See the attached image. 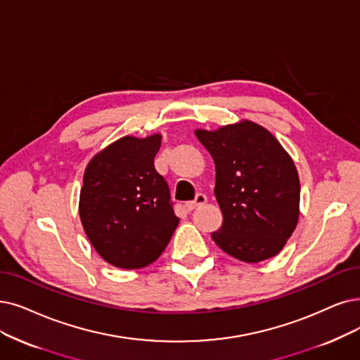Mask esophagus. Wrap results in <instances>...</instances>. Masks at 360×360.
<instances>
[{
    "mask_svg": "<svg viewBox=\"0 0 360 360\" xmlns=\"http://www.w3.org/2000/svg\"><path fill=\"white\" fill-rule=\"evenodd\" d=\"M205 202H207V196L204 193H198L193 200H191V202H186V208H188L189 211H193L196 207L204 205Z\"/></svg>",
    "mask_w": 360,
    "mask_h": 360,
    "instance_id": "34e87169",
    "label": "esophagus"
}]
</instances>
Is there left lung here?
<instances>
[{
	"label": "left lung",
	"mask_w": 360,
	"mask_h": 360,
	"mask_svg": "<svg viewBox=\"0 0 360 360\" xmlns=\"http://www.w3.org/2000/svg\"><path fill=\"white\" fill-rule=\"evenodd\" d=\"M195 134L215 164L214 195L223 224L211 233L214 242L245 263L279 254L300 215L292 158L264 127L248 120Z\"/></svg>",
	"instance_id": "8db88e82"
}]
</instances>
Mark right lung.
Listing matches in <instances>:
<instances>
[{
    "label": "right lung",
    "mask_w": 360,
    "mask_h": 360,
    "mask_svg": "<svg viewBox=\"0 0 360 360\" xmlns=\"http://www.w3.org/2000/svg\"><path fill=\"white\" fill-rule=\"evenodd\" d=\"M161 139L121 137L85 168L81 223L97 254L115 267L133 270L153 263L179 224L168 184L153 165Z\"/></svg>",
    "instance_id": "obj_1"
}]
</instances>
